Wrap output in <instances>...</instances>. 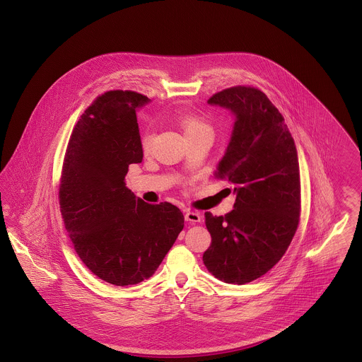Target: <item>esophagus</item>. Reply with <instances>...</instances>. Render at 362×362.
Wrapping results in <instances>:
<instances>
[{
	"mask_svg": "<svg viewBox=\"0 0 362 362\" xmlns=\"http://www.w3.org/2000/svg\"><path fill=\"white\" fill-rule=\"evenodd\" d=\"M185 220L192 223V224H197V223H201L202 220V216L198 213V211H192V210H188L185 213Z\"/></svg>",
	"mask_w": 362,
	"mask_h": 362,
	"instance_id": "obj_1",
	"label": "esophagus"
}]
</instances>
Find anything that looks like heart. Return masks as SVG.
<instances>
[{"mask_svg": "<svg viewBox=\"0 0 362 362\" xmlns=\"http://www.w3.org/2000/svg\"><path fill=\"white\" fill-rule=\"evenodd\" d=\"M180 121V125L184 131V135L185 136H189V135H194V134H199V132H210V127L207 125L206 122L195 115H181L178 118ZM152 144V134L151 132H146L142 138V146L144 149H148Z\"/></svg>", "mask_w": 362, "mask_h": 362, "instance_id": "1", "label": "heart"}]
</instances>
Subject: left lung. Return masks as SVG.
Wrapping results in <instances>:
<instances>
[{"label": "left lung", "instance_id": "obj_1", "mask_svg": "<svg viewBox=\"0 0 362 362\" xmlns=\"http://www.w3.org/2000/svg\"><path fill=\"white\" fill-rule=\"evenodd\" d=\"M207 103L235 117L216 177L234 187V209L205 213L211 244L207 270L224 283L245 284L267 273L286 254L300 221L301 182L294 139L283 115L251 86L213 95Z\"/></svg>", "mask_w": 362, "mask_h": 362}]
</instances>
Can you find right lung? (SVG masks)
<instances>
[{
    "label": "right lung",
    "instance_id": "obj_1",
    "mask_svg": "<svg viewBox=\"0 0 362 362\" xmlns=\"http://www.w3.org/2000/svg\"><path fill=\"white\" fill-rule=\"evenodd\" d=\"M151 102L131 90H110L76 122L66 148L59 207L78 257L114 286L149 279L184 228L168 202L149 205L125 184L128 167L144 158L136 110Z\"/></svg>",
    "mask_w": 362,
    "mask_h": 362
}]
</instances>
